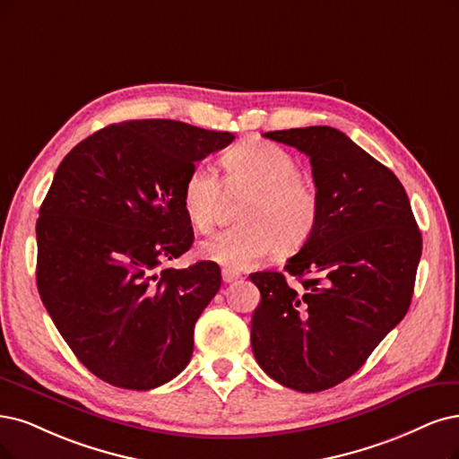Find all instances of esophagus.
I'll return each instance as SVG.
<instances>
[{
    "label": "esophagus",
    "instance_id": "obj_1",
    "mask_svg": "<svg viewBox=\"0 0 459 459\" xmlns=\"http://www.w3.org/2000/svg\"><path fill=\"white\" fill-rule=\"evenodd\" d=\"M242 274L236 273V270H230V268H223V281L225 283H232L236 280H240Z\"/></svg>",
    "mask_w": 459,
    "mask_h": 459
}]
</instances>
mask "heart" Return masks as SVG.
Listing matches in <instances>:
<instances>
[{
    "instance_id": "obj_1",
    "label": "heart",
    "mask_w": 459,
    "mask_h": 459,
    "mask_svg": "<svg viewBox=\"0 0 459 459\" xmlns=\"http://www.w3.org/2000/svg\"><path fill=\"white\" fill-rule=\"evenodd\" d=\"M223 183L215 169L198 164L183 181L181 204L189 225L210 232L227 195H249L240 208L244 225L217 232L200 246L202 257L227 268L244 270L268 259L281 246L307 244L319 221V198L314 186L299 178V164L278 145L242 142L221 160ZM226 189H222V185Z\"/></svg>"
}]
</instances>
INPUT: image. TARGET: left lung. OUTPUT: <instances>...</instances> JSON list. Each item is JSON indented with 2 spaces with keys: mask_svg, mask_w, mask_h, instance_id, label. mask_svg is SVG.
Instances as JSON below:
<instances>
[{
  "mask_svg": "<svg viewBox=\"0 0 459 459\" xmlns=\"http://www.w3.org/2000/svg\"><path fill=\"white\" fill-rule=\"evenodd\" d=\"M310 159L319 221L285 273H255L251 348L270 378L302 394L358 372L411 307L421 234L392 169L331 126L266 132Z\"/></svg>",
  "mask_w": 459,
  "mask_h": 459,
  "instance_id": "obj_1",
  "label": "left lung"
}]
</instances>
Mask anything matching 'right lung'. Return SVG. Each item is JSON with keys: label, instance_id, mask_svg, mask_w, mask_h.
I'll list each match as a JSON object with an SVG mask.
<instances>
[{"label": "right lung", "instance_id": "1", "mask_svg": "<svg viewBox=\"0 0 459 459\" xmlns=\"http://www.w3.org/2000/svg\"><path fill=\"white\" fill-rule=\"evenodd\" d=\"M230 132L169 118L109 125L60 162L39 208L38 290L58 333L94 377L159 387L189 365L195 324L221 287L212 261L164 268L195 234L186 174Z\"/></svg>", "mask_w": 459, "mask_h": 459}]
</instances>
